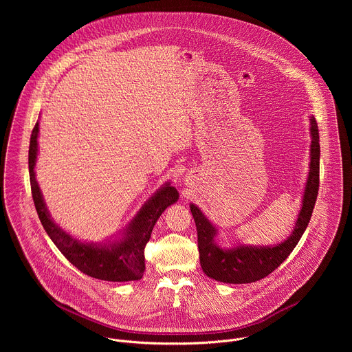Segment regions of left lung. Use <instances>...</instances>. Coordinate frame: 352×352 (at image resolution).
<instances>
[{"mask_svg": "<svg viewBox=\"0 0 352 352\" xmlns=\"http://www.w3.org/2000/svg\"><path fill=\"white\" fill-rule=\"evenodd\" d=\"M309 122L311 162L302 200H300L302 205L295 220L294 230L284 241L273 245H246L238 242L232 248H221L216 242L219 228L196 205H189L197 231L200 266L210 278L227 284H246L265 278L288 258L305 232L318 197L320 162L319 129L315 117H309Z\"/></svg>", "mask_w": 352, "mask_h": 352, "instance_id": "obj_1", "label": "left lung"}]
</instances>
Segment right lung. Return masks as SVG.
Masks as SVG:
<instances>
[{"label":"right lung","mask_w":352,"mask_h":352,"mask_svg":"<svg viewBox=\"0 0 352 352\" xmlns=\"http://www.w3.org/2000/svg\"><path fill=\"white\" fill-rule=\"evenodd\" d=\"M37 139L38 122H36L30 136L29 175L33 202L47 235L78 270L93 278L114 283L140 280L144 272V246L162 213L178 200V190L171 186V182H166L146 200L118 235L103 242L80 241L63 230L45 206L34 173L38 155Z\"/></svg>","instance_id":"obj_1"}]
</instances>
